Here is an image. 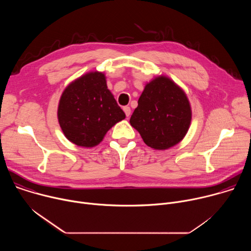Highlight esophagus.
<instances>
[{
	"mask_svg": "<svg viewBox=\"0 0 251 251\" xmlns=\"http://www.w3.org/2000/svg\"><path fill=\"white\" fill-rule=\"evenodd\" d=\"M123 110H124V112H125V114H126V116L127 117H129L130 115H131V108L129 106H125V107H123Z\"/></svg>",
	"mask_w": 251,
	"mask_h": 251,
	"instance_id": "esophagus-1",
	"label": "esophagus"
}]
</instances>
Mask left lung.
<instances>
[{"mask_svg": "<svg viewBox=\"0 0 251 251\" xmlns=\"http://www.w3.org/2000/svg\"><path fill=\"white\" fill-rule=\"evenodd\" d=\"M191 120L192 110L186 93L170 78L159 76L146 84L130 124L146 145L166 150L185 137Z\"/></svg>", "mask_w": 251, "mask_h": 251, "instance_id": "8db88e82", "label": "left lung"}]
</instances>
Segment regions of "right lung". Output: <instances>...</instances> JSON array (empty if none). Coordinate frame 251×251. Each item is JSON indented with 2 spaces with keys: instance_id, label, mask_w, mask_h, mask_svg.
Wrapping results in <instances>:
<instances>
[{
  "instance_id": "right-lung-1",
  "label": "right lung",
  "mask_w": 251,
  "mask_h": 251,
  "mask_svg": "<svg viewBox=\"0 0 251 251\" xmlns=\"http://www.w3.org/2000/svg\"><path fill=\"white\" fill-rule=\"evenodd\" d=\"M65 137L81 147H94L126 116L98 71L82 75L63 91L57 109Z\"/></svg>"
}]
</instances>
